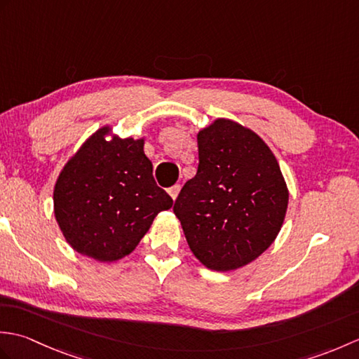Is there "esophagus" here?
Here are the masks:
<instances>
[{"label":"esophagus","instance_id":"1","mask_svg":"<svg viewBox=\"0 0 359 359\" xmlns=\"http://www.w3.org/2000/svg\"><path fill=\"white\" fill-rule=\"evenodd\" d=\"M168 193H170V196L172 197V201H175V199H177L179 193H180V185H174V187H171L170 189H168Z\"/></svg>","mask_w":359,"mask_h":359}]
</instances>
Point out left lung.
<instances>
[{"label": "left lung", "mask_w": 359, "mask_h": 359, "mask_svg": "<svg viewBox=\"0 0 359 359\" xmlns=\"http://www.w3.org/2000/svg\"><path fill=\"white\" fill-rule=\"evenodd\" d=\"M199 166L174 203L193 255L215 271L253 262L279 234L288 188L261 137L230 118L197 133Z\"/></svg>", "instance_id": "8db88e82"}]
</instances>
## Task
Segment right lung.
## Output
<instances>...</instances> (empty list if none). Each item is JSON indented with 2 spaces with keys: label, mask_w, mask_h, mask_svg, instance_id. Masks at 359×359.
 Returning a JSON list of instances; mask_svg holds the SVG:
<instances>
[{
  "label": "right lung",
  "mask_w": 359,
  "mask_h": 359,
  "mask_svg": "<svg viewBox=\"0 0 359 359\" xmlns=\"http://www.w3.org/2000/svg\"><path fill=\"white\" fill-rule=\"evenodd\" d=\"M144 139H120L109 125L88 137L53 187V215L66 242L98 262L131 255L172 199L152 177Z\"/></svg>",
  "instance_id": "right-lung-1"
}]
</instances>
